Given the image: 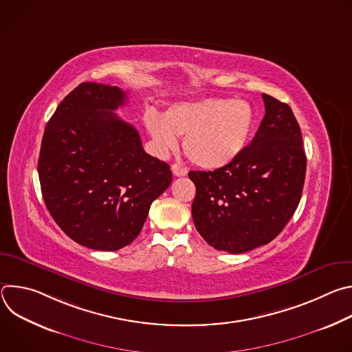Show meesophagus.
Here are the masks:
<instances>
[{
	"label": "esophagus",
	"instance_id": "1",
	"mask_svg": "<svg viewBox=\"0 0 352 352\" xmlns=\"http://www.w3.org/2000/svg\"><path fill=\"white\" fill-rule=\"evenodd\" d=\"M173 173L175 177H185L188 174V168L181 164H173Z\"/></svg>",
	"mask_w": 352,
	"mask_h": 352
}]
</instances>
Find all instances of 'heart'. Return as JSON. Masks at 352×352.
<instances>
[{"label": "heart", "instance_id": "obj_1", "mask_svg": "<svg viewBox=\"0 0 352 352\" xmlns=\"http://www.w3.org/2000/svg\"><path fill=\"white\" fill-rule=\"evenodd\" d=\"M144 124L160 152L175 150L177 136H185V156L200 168L214 170L242 152L252 133L255 113L246 100L204 98L170 107L164 118L148 111Z\"/></svg>", "mask_w": 352, "mask_h": 352}]
</instances>
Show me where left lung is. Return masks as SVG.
I'll use <instances>...</instances> for the list:
<instances>
[{
    "label": "left lung",
    "mask_w": 352,
    "mask_h": 352,
    "mask_svg": "<svg viewBox=\"0 0 352 352\" xmlns=\"http://www.w3.org/2000/svg\"><path fill=\"white\" fill-rule=\"evenodd\" d=\"M266 114L255 138L227 166L189 171L196 186L192 217L219 250L243 254L273 241L302 195L307 156L291 107L262 94Z\"/></svg>",
    "instance_id": "1"
}]
</instances>
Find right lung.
<instances>
[{"mask_svg":"<svg viewBox=\"0 0 352 352\" xmlns=\"http://www.w3.org/2000/svg\"><path fill=\"white\" fill-rule=\"evenodd\" d=\"M125 102L117 86L83 82L60 103L41 140L44 204L71 239L96 250L129 245L173 181L170 166L147 155L139 132L113 113Z\"/></svg>","mask_w":352,"mask_h":352,"instance_id":"1","label":"right lung"}]
</instances>
